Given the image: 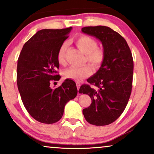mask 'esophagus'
I'll list each match as a JSON object with an SVG mask.
<instances>
[{"label":"esophagus","instance_id":"obj_1","mask_svg":"<svg viewBox=\"0 0 154 154\" xmlns=\"http://www.w3.org/2000/svg\"><path fill=\"white\" fill-rule=\"evenodd\" d=\"M76 85H77V90H78V91H79V87H80V83H79V82H76Z\"/></svg>","mask_w":154,"mask_h":154}]
</instances>
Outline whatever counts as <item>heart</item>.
<instances>
[{
  "instance_id": "obj_1",
  "label": "heart",
  "mask_w": 154,
  "mask_h": 154,
  "mask_svg": "<svg viewBox=\"0 0 154 154\" xmlns=\"http://www.w3.org/2000/svg\"><path fill=\"white\" fill-rule=\"evenodd\" d=\"M75 43L85 54V61L91 63L95 67L100 66L103 63L105 54L103 49L98 48V43L95 39L87 35H81L75 40ZM66 42L61 45L57 53V60L60 64L63 65L66 63L65 61V53L67 48ZM92 68L88 64H85L80 67L72 66L66 69L63 72V76L66 79L79 82L83 79L89 77L92 74Z\"/></svg>"
}]
</instances>
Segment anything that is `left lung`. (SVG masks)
<instances>
[{
    "mask_svg": "<svg viewBox=\"0 0 154 154\" xmlns=\"http://www.w3.org/2000/svg\"><path fill=\"white\" fill-rule=\"evenodd\" d=\"M83 33L95 37L102 43L105 57L98 71L82 85L79 93L88 94L92 103L82 110L88 122L104 126L116 121L126 108L130 97L133 77V59L126 40L106 26H85Z\"/></svg>",
    "mask_w": 154,
    "mask_h": 154,
    "instance_id": "8db88e82",
    "label": "left lung"
}]
</instances>
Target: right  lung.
<instances>
[{"label": "right lung", "instance_id": "right-lung-1", "mask_svg": "<svg viewBox=\"0 0 154 154\" xmlns=\"http://www.w3.org/2000/svg\"><path fill=\"white\" fill-rule=\"evenodd\" d=\"M72 27L41 29L23 46L17 61V86L26 111L44 124L57 122L64 106L77 94L75 82L66 79L56 89L51 81L59 80L57 53Z\"/></svg>", "mask_w": 154, "mask_h": 154}]
</instances>
